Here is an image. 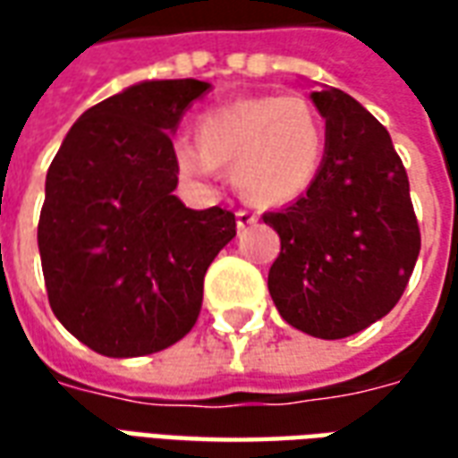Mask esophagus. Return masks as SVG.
Listing matches in <instances>:
<instances>
[{"mask_svg":"<svg viewBox=\"0 0 458 458\" xmlns=\"http://www.w3.org/2000/svg\"><path fill=\"white\" fill-rule=\"evenodd\" d=\"M258 223V213L255 210H248V208H240L238 210V228H250V225H255Z\"/></svg>","mask_w":458,"mask_h":458,"instance_id":"esophagus-1","label":"esophagus"}]
</instances>
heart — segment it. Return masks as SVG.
I'll list each match as a JSON object with an SVG mask.
<instances>
[{
  "label": "heart",
  "instance_id": "b5f03b06",
  "mask_svg": "<svg viewBox=\"0 0 458 458\" xmlns=\"http://www.w3.org/2000/svg\"><path fill=\"white\" fill-rule=\"evenodd\" d=\"M196 141H176L181 176L208 181L233 169L235 189L258 206H282L314 183L324 161V127L301 98L259 95L203 113Z\"/></svg>",
  "mask_w": 458,
  "mask_h": 458
}]
</instances>
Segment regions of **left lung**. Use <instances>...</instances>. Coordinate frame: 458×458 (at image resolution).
Here are the masks:
<instances>
[{"instance_id":"8db88e82","label":"left lung","mask_w":458,"mask_h":458,"mask_svg":"<svg viewBox=\"0 0 458 458\" xmlns=\"http://www.w3.org/2000/svg\"><path fill=\"white\" fill-rule=\"evenodd\" d=\"M311 103L327 120L324 161L297 203L262 216L282 240L267 287L289 327L334 341L400 301L420 255V225L383 124L338 88L314 90Z\"/></svg>"}]
</instances>
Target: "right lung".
I'll return each instance as SVG.
<instances>
[{
  "instance_id": "add662e5",
  "label": "right lung",
  "mask_w": 458,
  "mask_h": 458,
  "mask_svg": "<svg viewBox=\"0 0 458 458\" xmlns=\"http://www.w3.org/2000/svg\"><path fill=\"white\" fill-rule=\"evenodd\" d=\"M210 83L141 81L85 110L46 174L38 252L55 318L107 358L169 348L200 314L203 277L235 216L174 189L181 117Z\"/></svg>"
}]
</instances>
